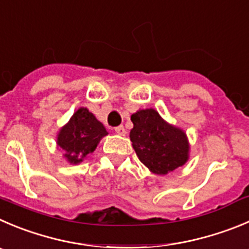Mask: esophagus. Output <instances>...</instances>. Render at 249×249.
<instances>
[{"label": "esophagus", "mask_w": 249, "mask_h": 249, "mask_svg": "<svg viewBox=\"0 0 249 249\" xmlns=\"http://www.w3.org/2000/svg\"><path fill=\"white\" fill-rule=\"evenodd\" d=\"M115 132H117L118 135H122V136L126 135V130H125V127L123 126V125H119V126L115 127Z\"/></svg>", "instance_id": "esophagus-1"}]
</instances>
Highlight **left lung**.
<instances>
[{
  "instance_id": "left-lung-1",
  "label": "left lung",
  "mask_w": 249,
  "mask_h": 249,
  "mask_svg": "<svg viewBox=\"0 0 249 249\" xmlns=\"http://www.w3.org/2000/svg\"><path fill=\"white\" fill-rule=\"evenodd\" d=\"M130 140L139 160L155 174H167L189 159V142L179 127L168 124L155 109L131 115Z\"/></svg>"
}]
</instances>
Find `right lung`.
Wrapping results in <instances>:
<instances>
[{
    "instance_id": "1",
    "label": "right lung",
    "mask_w": 249,
    "mask_h": 249,
    "mask_svg": "<svg viewBox=\"0 0 249 249\" xmlns=\"http://www.w3.org/2000/svg\"><path fill=\"white\" fill-rule=\"evenodd\" d=\"M108 132L104 125L87 108H80L60 129L56 142L64 150L65 159L70 163L77 164L96 150Z\"/></svg>"
}]
</instances>
